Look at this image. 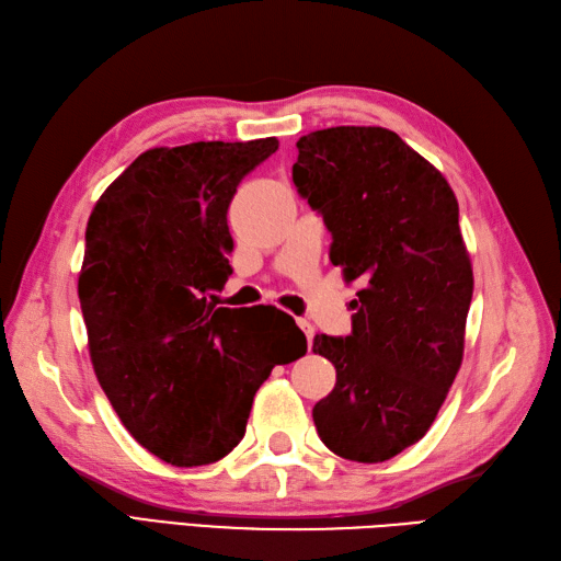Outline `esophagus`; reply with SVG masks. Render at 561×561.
<instances>
[{
  "instance_id": "34e87169",
  "label": "esophagus",
  "mask_w": 561,
  "mask_h": 561,
  "mask_svg": "<svg viewBox=\"0 0 561 561\" xmlns=\"http://www.w3.org/2000/svg\"><path fill=\"white\" fill-rule=\"evenodd\" d=\"M298 322V327L304 329V334H306V339H308V346L312 348V336H314V327L308 322V320H304V318H298L296 320Z\"/></svg>"
}]
</instances>
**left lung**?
Here are the masks:
<instances>
[{
	"label": "left lung",
	"mask_w": 561,
	"mask_h": 561,
	"mask_svg": "<svg viewBox=\"0 0 561 561\" xmlns=\"http://www.w3.org/2000/svg\"><path fill=\"white\" fill-rule=\"evenodd\" d=\"M296 147L294 184L332 232L329 261L363 284L351 336H314L336 386L312 420L339 457L383 462L426 434L462 365L473 275L457 198L386 127H327Z\"/></svg>",
	"instance_id": "left-lung-1"
}]
</instances>
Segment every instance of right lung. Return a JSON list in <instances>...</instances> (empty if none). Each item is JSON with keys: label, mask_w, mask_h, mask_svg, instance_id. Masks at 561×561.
<instances>
[{"label": "right lung", "mask_w": 561, "mask_h": 561, "mask_svg": "<svg viewBox=\"0 0 561 561\" xmlns=\"http://www.w3.org/2000/svg\"><path fill=\"white\" fill-rule=\"evenodd\" d=\"M277 149V137L149 149L90 215L78 296L96 379L133 438L168 465L232 453L272 367L308 351L286 312L243 318L210 294L232 275L237 186Z\"/></svg>", "instance_id": "right-lung-1"}]
</instances>
